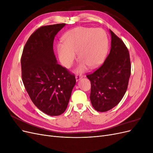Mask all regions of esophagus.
I'll return each instance as SVG.
<instances>
[{"label": "esophagus", "mask_w": 153, "mask_h": 153, "mask_svg": "<svg viewBox=\"0 0 153 153\" xmlns=\"http://www.w3.org/2000/svg\"><path fill=\"white\" fill-rule=\"evenodd\" d=\"M82 78V76L81 75H76V76H75L76 81V82L79 81V80L81 79Z\"/></svg>", "instance_id": "1"}]
</instances>
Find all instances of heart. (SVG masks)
Wrapping results in <instances>:
<instances>
[{
    "instance_id": "heart-1",
    "label": "heart",
    "mask_w": 153,
    "mask_h": 153,
    "mask_svg": "<svg viewBox=\"0 0 153 153\" xmlns=\"http://www.w3.org/2000/svg\"><path fill=\"white\" fill-rule=\"evenodd\" d=\"M63 44L57 47L60 61L66 68H70L76 59L80 60L76 71L83 72L87 66L94 69L104 61L108 50V39L106 32L101 28L78 27L64 35Z\"/></svg>"
}]
</instances>
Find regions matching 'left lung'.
Wrapping results in <instances>:
<instances>
[{
  "mask_svg": "<svg viewBox=\"0 0 153 153\" xmlns=\"http://www.w3.org/2000/svg\"><path fill=\"white\" fill-rule=\"evenodd\" d=\"M110 53L103 64L87 77L91 81L90 100L94 108L106 112L119 104L126 92L131 75L128 50L123 41L109 30Z\"/></svg>",
  "mask_w": 153,
  "mask_h": 153,
  "instance_id": "1",
  "label": "left lung"
}]
</instances>
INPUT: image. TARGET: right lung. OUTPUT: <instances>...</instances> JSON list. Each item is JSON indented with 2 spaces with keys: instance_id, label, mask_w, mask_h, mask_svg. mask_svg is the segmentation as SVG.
<instances>
[{
  "instance_id": "obj_1",
  "label": "right lung",
  "mask_w": 153,
  "mask_h": 153,
  "mask_svg": "<svg viewBox=\"0 0 153 153\" xmlns=\"http://www.w3.org/2000/svg\"><path fill=\"white\" fill-rule=\"evenodd\" d=\"M65 25L37 29L27 40L21 59L22 80L27 93L37 107L51 116L64 112L76 84L75 75L57 63L53 52L55 36Z\"/></svg>"
}]
</instances>
